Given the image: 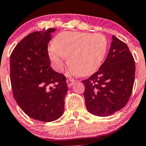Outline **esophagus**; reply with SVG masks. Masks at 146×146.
<instances>
[{"mask_svg": "<svg viewBox=\"0 0 146 146\" xmlns=\"http://www.w3.org/2000/svg\"><path fill=\"white\" fill-rule=\"evenodd\" d=\"M67 83L69 86H72L73 84L75 83V80L74 79H72V78H70V79H67Z\"/></svg>", "mask_w": 146, "mask_h": 146, "instance_id": "esophagus-1", "label": "esophagus"}]
</instances>
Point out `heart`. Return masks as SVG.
I'll use <instances>...</instances> for the list:
<instances>
[{"instance_id": "heart-1", "label": "heart", "mask_w": 146, "mask_h": 146, "mask_svg": "<svg viewBox=\"0 0 146 146\" xmlns=\"http://www.w3.org/2000/svg\"><path fill=\"white\" fill-rule=\"evenodd\" d=\"M48 55L54 67L62 70L66 58L70 72L80 76L96 72L101 65L108 50V40L102 34L86 32H60L55 37Z\"/></svg>"}]
</instances>
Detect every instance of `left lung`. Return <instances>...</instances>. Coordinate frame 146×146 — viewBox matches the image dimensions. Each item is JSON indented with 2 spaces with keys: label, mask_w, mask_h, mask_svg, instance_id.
Instances as JSON below:
<instances>
[{
  "label": "left lung",
  "mask_w": 146,
  "mask_h": 146,
  "mask_svg": "<svg viewBox=\"0 0 146 146\" xmlns=\"http://www.w3.org/2000/svg\"><path fill=\"white\" fill-rule=\"evenodd\" d=\"M135 69L134 59L127 45L112 36L105 62L98 71L82 81L88 112L107 117L124 108L131 95Z\"/></svg>",
  "instance_id": "obj_1"
}]
</instances>
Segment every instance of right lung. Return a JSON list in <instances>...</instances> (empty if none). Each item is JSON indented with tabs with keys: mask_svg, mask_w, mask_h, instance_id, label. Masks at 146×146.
<instances>
[{
	"mask_svg": "<svg viewBox=\"0 0 146 146\" xmlns=\"http://www.w3.org/2000/svg\"><path fill=\"white\" fill-rule=\"evenodd\" d=\"M55 31L50 28L29 34L10 58V82L18 106L30 117L46 122L62 116L68 91L64 75L50 65L48 43Z\"/></svg>",
	"mask_w": 146,
	"mask_h": 146,
	"instance_id": "right-lung-1",
	"label": "right lung"
}]
</instances>
